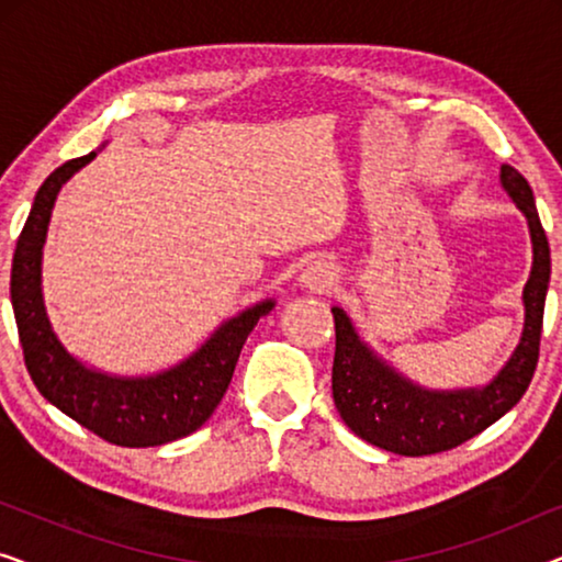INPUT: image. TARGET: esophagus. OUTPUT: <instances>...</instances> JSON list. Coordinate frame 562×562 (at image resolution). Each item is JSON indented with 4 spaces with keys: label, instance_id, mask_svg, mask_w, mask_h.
Returning a JSON list of instances; mask_svg holds the SVG:
<instances>
[{
    "label": "esophagus",
    "instance_id": "esophagus-1",
    "mask_svg": "<svg viewBox=\"0 0 562 562\" xmlns=\"http://www.w3.org/2000/svg\"><path fill=\"white\" fill-rule=\"evenodd\" d=\"M302 286L310 291H317V294H322V291H329L335 286V268L329 266L327 260H314V263L304 268Z\"/></svg>",
    "mask_w": 562,
    "mask_h": 562
}]
</instances>
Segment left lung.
<instances>
[{"label":"left lung","mask_w":562,"mask_h":562,"mask_svg":"<svg viewBox=\"0 0 562 562\" xmlns=\"http://www.w3.org/2000/svg\"><path fill=\"white\" fill-rule=\"evenodd\" d=\"M502 183L514 202L527 214L532 235L535 263L525 286V333L509 363L486 389L471 391H425L383 366L358 340L348 314L333 310L335 360L333 398L345 425L360 440L396 456H435L458 448L471 437L502 419L525 396L540 360V335L544 296L550 283V245L537 214L532 189L517 168L502 166Z\"/></svg>","instance_id":"8db88e82"}]
</instances>
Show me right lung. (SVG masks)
<instances>
[{
    "mask_svg": "<svg viewBox=\"0 0 562 562\" xmlns=\"http://www.w3.org/2000/svg\"><path fill=\"white\" fill-rule=\"evenodd\" d=\"M91 158L94 153L66 160L37 189L12 258L14 322L30 379L53 406L120 448H156L196 432L212 417L229 386L245 340L258 319L271 312L273 302L256 304L240 317L225 322L202 350L150 379H112L74 360L45 317L41 250L60 187Z\"/></svg>",
    "mask_w": 562,
    "mask_h": 562,
    "instance_id": "1",
    "label": "right lung"
}]
</instances>
